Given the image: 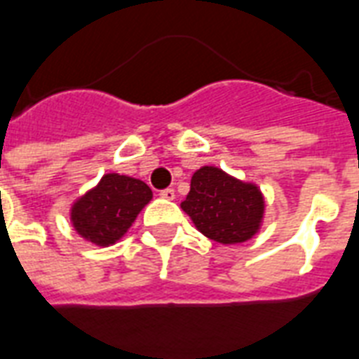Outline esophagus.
<instances>
[{"label":"esophagus","mask_w":359,"mask_h":359,"mask_svg":"<svg viewBox=\"0 0 359 359\" xmlns=\"http://www.w3.org/2000/svg\"><path fill=\"white\" fill-rule=\"evenodd\" d=\"M161 196H163V198H166V200H174L176 198V191H174V189H163V191H161Z\"/></svg>","instance_id":"34e87169"}]
</instances>
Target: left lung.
<instances>
[{"label": "left lung", "mask_w": 359, "mask_h": 359, "mask_svg": "<svg viewBox=\"0 0 359 359\" xmlns=\"http://www.w3.org/2000/svg\"><path fill=\"white\" fill-rule=\"evenodd\" d=\"M183 211L210 240L232 245L255 236L262 221L264 200L258 187L238 182L215 166L194 172Z\"/></svg>", "instance_id": "left-lung-1"}]
</instances>
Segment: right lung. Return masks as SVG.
I'll list each match as a JSON object with an SVG mask.
<instances>
[{
  "label": "right lung",
  "mask_w": 359,
  "mask_h": 359,
  "mask_svg": "<svg viewBox=\"0 0 359 359\" xmlns=\"http://www.w3.org/2000/svg\"><path fill=\"white\" fill-rule=\"evenodd\" d=\"M151 200V189L140 180L107 174L73 208L79 234L97 245H110L127 232L136 215Z\"/></svg>",
  "instance_id": "add662e5"
}]
</instances>
